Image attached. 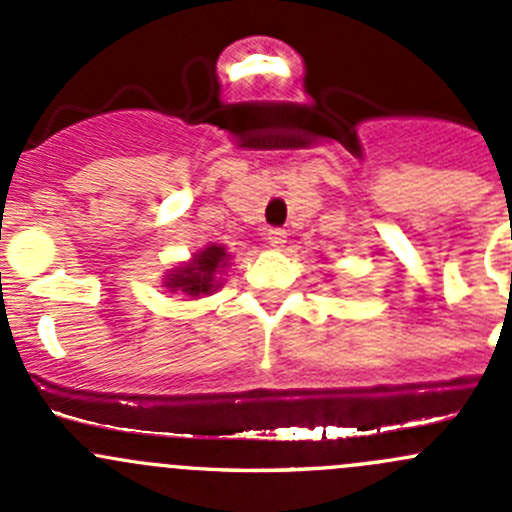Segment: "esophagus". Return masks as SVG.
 Returning a JSON list of instances; mask_svg holds the SVG:
<instances>
[{"label": "esophagus", "mask_w": 512, "mask_h": 512, "mask_svg": "<svg viewBox=\"0 0 512 512\" xmlns=\"http://www.w3.org/2000/svg\"><path fill=\"white\" fill-rule=\"evenodd\" d=\"M267 242H270L272 247H285L287 232L282 230V227H270V230H267Z\"/></svg>", "instance_id": "obj_1"}]
</instances>
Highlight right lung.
<instances>
[{
    "mask_svg": "<svg viewBox=\"0 0 512 512\" xmlns=\"http://www.w3.org/2000/svg\"><path fill=\"white\" fill-rule=\"evenodd\" d=\"M227 250L223 245H208L195 252L185 265L173 267L165 272L163 287L170 292H180L185 297H200L220 287V272L227 267Z\"/></svg>",
    "mask_w": 512,
    "mask_h": 512,
    "instance_id": "add662e5",
    "label": "right lung"
}]
</instances>
